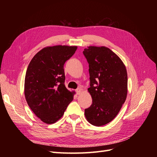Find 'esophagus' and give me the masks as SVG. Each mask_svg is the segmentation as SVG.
<instances>
[{
  "mask_svg": "<svg viewBox=\"0 0 157 157\" xmlns=\"http://www.w3.org/2000/svg\"><path fill=\"white\" fill-rule=\"evenodd\" d=\"M75 92H76V93H77V94L79 95V94H81V92H82V89H81V88H77V89H76V90H75Z\"/></svg>",
  "mask_w": 157,
  "mask_h": 157,
  "instance_id": "obj_1",
  "label": "esophagus"
}]
</instances>
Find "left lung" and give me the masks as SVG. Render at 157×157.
Masks as SVG:
<instances>
[{
    "instance_id": "1",
    "label": "left lung",
    "mask_w": 157,
    "mask_h": 157,
    "mask_svg": "<svg viewBox=\"0 0 157 157\" xmlns=\"http://www.w3.org/2000/svg\"><path fill=\"white\" fill-rule=\"evenodd\" d=\"M89 64L88 92L92 104L85 109L84 115L90 124L101 126L117 115L127 96L128 76L122 60L105 46H89L83 51Z\"/></svg>"
}]
</instances>
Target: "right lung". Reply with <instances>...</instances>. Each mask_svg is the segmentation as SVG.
<instances>
[{
    "mask_svg": "<svg viewBox=\"0 0 157 157\" xmlns=\"http://www.w3.org/2000/svg\"><path fill=\"white\" fill-rule=\"evenodd\" d=\"M77 46H54L42 49L33 57L25 78V96L28 105L40 119L53 124L63 116L75 92L65 86V63Z\"/></svg>",
    "mask_w": 157,
    "mask_h": 157,
    "instance_id": "obj_1",
    "label": "right lung"
}]
</instances>
